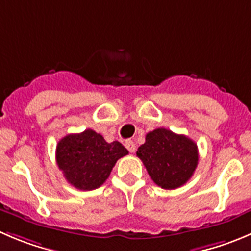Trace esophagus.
<instances>
[{
	"mask_svg": "<svg viewBox=\"0 0 251 251\" xmlns=\"http://www.w3.org/2000/svg\"><path fill=\"white\" fill-rule=\"evenodd\" d=\"M126 148L129 150V152H134L135 151L134 142H133V140H127V142H126Z\"/></svg>",
	"mask_w": 251,
	"mask_h": 251,
	"instance_id": "esophagus-1",
	"label": "esophagus"
}]
</instances>
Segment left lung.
Here are the masks:
<instances>
[{
  "mask_svg": "<svg viewBox=\"0 0 251 251\" xmlns=\"http://www.w3.org/2000/svg\"><path fill=\"white\" fill-rule=\"evenodd\" d=\"M137 156L143 161L151 180L165 190L185 185L199 164L196 143L165 128L148 133L145 143L138 148Z\"/></svg>",
  "mask_w": 251,
  "mask_h": 251,
  "instance_id": "1",
  "label": "left lung"
}]
</instances>
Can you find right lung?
I'll list each match as a JSON object with an SVG mask.
<instances>
[{
    "instance_id": "right-lung-1",
    "label": "right lung",
    "mask_w": 251,
    "mask_h": 251,
    "mask_svg": "<svg viewBox=\"0 0 251 251\" xmlns=\"http://www.w3.org/2000/svg\"><path fill=\"white\" fill-rule=\"evenodd\" d=\"M128 154L119 142L107 143L101 134L86 129L68 134L56 145V164L69 183L82 191L99 188L108 178L117 160Z\"/></svg>"
}]
</instances>
